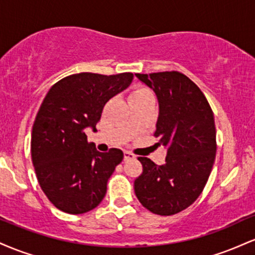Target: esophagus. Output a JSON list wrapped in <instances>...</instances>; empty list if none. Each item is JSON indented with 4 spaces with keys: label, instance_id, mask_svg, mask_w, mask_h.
I'll return each instance as SVG.
<instances>
[{
    "label": "esophagus",
    "instance_id": "obj_1",
    "mask_svg": "<svg viewBox=\"0 0 255 255\" xmlns=\"http://www.w3.org/2000/svg\"><path fill=\"white\" fill-rule=\"evenodd\" d=\"M124 158H125V160L133 159V158H135V154L131 153V152H129V151H125L124 152Z\"/></svg>",
    "mask_w": 255,
    "mask_h": 255
}]
</instances>
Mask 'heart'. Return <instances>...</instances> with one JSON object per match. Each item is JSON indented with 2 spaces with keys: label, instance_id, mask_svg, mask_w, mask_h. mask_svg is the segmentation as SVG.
<instances>
[{
  "label": "heart",
  "instance_id": "heart-1",
  "mask_svg": "<svg viewBox=\"0 0 255 255\" xmlns=\"http://www.w3.org/2000/svg\"><path fill=\"white\" fill-rule=\"evenodd\" d=\"M146 96H152L151 91L147 90V89H145V87H140V89H136L133 93H131L130 99L140 98V97H146Z\"/></svg>",
  "mask_w": 255,
  "mask_h": 255
}]
</instances>
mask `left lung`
<instances>
[{"instance_id": "1", "label": "left lung", "mask_w": 255, "mask_h": 255, "mask_svg": "<svg viewBox=\"0 0 255 255\" xmlns=\"http://www.w3.org/2000/svg\"><path fill=\"white\" fill-rule=\"evenodd\" d=\"M135 75L157 95L154 136L168 153L163 165L137 157L142 172L134 181V191L148 211L171 216L191 206L209 180L217 150L215 118L201 90L182 73Z\"/></svg>"}]
</instances>
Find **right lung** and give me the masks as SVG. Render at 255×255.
Masks as SVG:
<instances>
[{
    "instance_id": "right-lung-1",
    "label": "right lung",
    "mask_w": 255,
    "mask_h": 255,
    "mask_svg": "<svg viewBox=\"0 0 255 255\" xmlns=\"http://www.w3.org/2000/svg\"><path fill=\"white\" fill-rule=\"evenodd\" d=\"M131 80V73H79L61 79L46 93L32 128L31 156L40 188L61 211L89 212L105 197L124 152H98L85 129L97 130L104 105Z\"/></svg>"
}]
</instances>
